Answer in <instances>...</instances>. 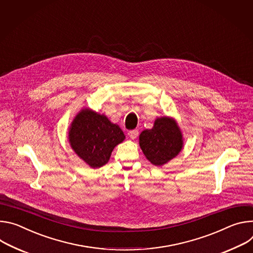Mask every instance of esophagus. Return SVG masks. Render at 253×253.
Here are the masks:
<instances>
[{
	"instance_id": "esophagus-1",
	"label": "esophagus",
	"mask_w": 253,
	"mask_h": 253,
	"mask_svg": "<svg viewBox=\"0 0 253 253\" xmlns=\"http://www.w3.org/2000/svg\"><path fill=\"white\" fill-rule=\"evenodd\" d=\"M137 135H138V130H137V129H131V130L128 131V136H129L131 139H135Z\"/></svg>"
}]
</instances>
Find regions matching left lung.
<instances>
[{
  "instance_id": "8db88e82",
  "label": "left lung",
  "mask_w": 253,
  "mask_h": 253,
  "mask_svg": "<svg viewBox=\"0 0 253 253\" xmlns=\"http://www.w3.org/2000/svg\"><path fill=\"white\" fill-rule=\"evenodd\" d=\"M139 147L155 166H163L175 158L183 148V136L175 120L163 117L155 121L151 129L139 134Z\"/></svg>"
}]
</instances>
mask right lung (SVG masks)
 <instances>
[{"instance_id":"add662e5","label":"right lung","mask_w":253,"mask_h":253,"mask_svg":"<svg viewBox=\"0 0 253 253\" xmlns=\"http://www.w3.org/2000/svg\"><path fill=\"white\" fill-rule=\"evenodd\" d=\"M125 137L118 125L89 108L79 111L69 128L71 148L93 169L108 162L111 152Z\"/></svg>"}]
</instances>
